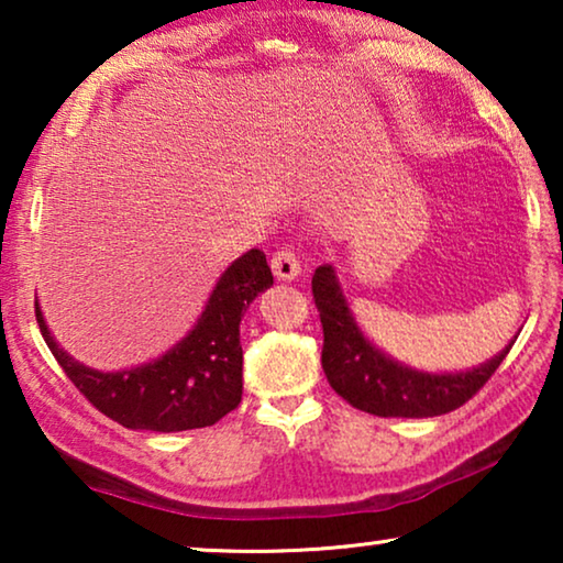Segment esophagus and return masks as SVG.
Here are the masks:
<instances>
[{"label": "esophagus", "mask_w": 563, "mask_h": 563, "mask_svg": "<svg viewBox=\"0 0 563 563\" xmlns=\"http://www.w3.org/2000/svg\"><path fill=\"white\" fill-rule=\"evenodd\" d=\"M272 268L274 276L279 282H291L302 274V266H299V256L291 249H279L272 256Z\"/></svg>", "instance_id": "obj_1"}]
</instances>
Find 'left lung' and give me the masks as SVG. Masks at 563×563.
Segmentation results:
<instances>
[{
    "mask_svg": "<svg viewBox=\"0 0 563 563\" xmlns=\"http://www.w3.org/2000/svg\"><path fill=\"white\" fill-rule=\"evenodd\" d=\"M312 295L322 322V372L330 387L356 410L379 418H435L456 410L479 391L518 335L484 364L466 372H420L391 358L368 341L353 318L335 268L325 264L312 274Z\"/></svg>",
    "mask_w": 563,
    "mask_h": 563,
    "instance_id": "1",
    "label": "left lung"
}]
</instances>
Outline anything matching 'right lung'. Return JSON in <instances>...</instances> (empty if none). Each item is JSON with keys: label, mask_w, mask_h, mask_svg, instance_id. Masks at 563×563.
Listing matches in <instances>:
<instances>
[{"label": "right lung", "mask_w": 563, "mask_h": 563, "mask_svg": "<svg viewBox=\"0 0 563 563\" xmlns=\"http://www.w3.org/2000/svg\"><path fill=\"white\" fill-rule=\"evenodd\" d=\"M272 284L264 251L243 253L220 274L202 314L174 349L120 372H99L68 356L51 335L37 302L35 318L60 368L99 412L130 430L176 433L214 426L241 402V318Z\"/></svg>", "instance_id": "right-lung-1"}]
</instances>
